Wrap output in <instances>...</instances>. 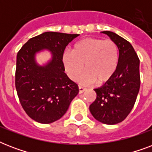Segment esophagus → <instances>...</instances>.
<instances>
[{"instance_id": "obj_1", "label": "esophagus", "mask_w": 152, "mask_h": 152, "mask_svg": "<svg viewBox=\"0 0 152 152\" xmlns=\"http://www.w3.org/2000/svg\"><path fill=\"white\" fill-rule=\"evenodd\" d=\"M86 91V88H84L82 86H79V94H82Z\"/></svg>"}]
</instances>
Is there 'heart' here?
<instances>
[{
	"instance_id": "1",
	"label": "heart",
	"mask_w": 152,
	"mask_h": 152,
	"mask_svg": "<svg viewBox=\"0 0 152 152\" xmlns=\"http://www.w3.org/2000/svg\"><path fill=\"white\" fill-rule=\"evenodd\" d=\"M62 62L68 76L76 80L83 69L86 71L78 78L83 84L95 82L102 84L115 74L119 62L118 46L111 40L86 38L73 46L72 51H64Z\"/></svg>"
}]
</instances>
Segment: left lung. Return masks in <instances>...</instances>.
I'll return each instance as SVG.
<instances>
[{
  "mask_svg": "<svg viewBox=\"0 0 152 152\" xmlns=\"http://www.w3.org/2000/svg\"><path fill=\"white\" fill-rule=\"evenodd\" d=\"M107 34L118 46L119 62L115 74L100 88L94 89L97 97L89 106L99 122L115 125L125 120L133 108L140 86V60L130 42L111 31Z\"/></svg>",
  "mask_w": 152,
  "mask_h": 152,
  "instance_id": "8db88e82",
  "label": "left lung"
}]
</instances>
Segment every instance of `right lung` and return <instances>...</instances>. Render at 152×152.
<instances>
[{"instance_id":"obj_1","label":"right lung","mask_w":152,"mask_h":152,"mask_svg":"<svg viewBox=\"0 0 152 152\" xmlns=\"http://www.w3.org/2000/svg\"><path fill=\"white\" fill-rule=\"evenodd\" d=\"M79 34L48 31L29 39L18 52L15 88L21 106L30 118L42 124L54 122L66 113L79 93L78 86L64 72L62 55ZM44 51L51 58L42 65L36 55Z\"/></svg>"}]
</instances>
